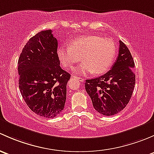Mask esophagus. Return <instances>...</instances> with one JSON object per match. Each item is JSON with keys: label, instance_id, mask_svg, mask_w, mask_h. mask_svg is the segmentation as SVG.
Here are the masks:
<instances>
[{"label": "esophagus", "instance_id": "obj_1", "mask_svg": "<svg viewBox=\"0 0 154 154\" xmlns=\"http://www.w3.org/2000/svg\"><path fill=\"white\" fill-rule=\"evenodd\" d=\"M72 77H73L74 79H77V80H79L80 82H83L84 80H85V79H82V78L79 77V76H76V75H73V76H72Z\"/></svg>", "mask_w": 154, "mask_h": 154}]
</instances>
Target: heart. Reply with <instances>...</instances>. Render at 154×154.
<instances>
[{"label":"heart","mask_w":154,"mask_h":154,"mask_svg":"<svg viewBox=\"0 0 154 154\" xmlns=\"http://www.w3.org/2000/svg\"><path fill=\"white\" fill-rule=\"evenodd\" d=\"M58 57L66 68H72L81 61L84 62L75 69L82 73H104L112 66L116 54V47L110 39L97 35H83L74 39L70 45L58 50Z\"/></svg>","instance_id":"obj_1"}]
</instances>
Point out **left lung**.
<instances>
[{
	"label": "left lung",
	"mask_w": 154,
	"mask_h": 154,
	"mask_svg": "<svg viewBox=\"0 0 154 154\" xmlns=\"http://www.w3.org/2000/svg\"><path fill=\"white\" fill-rule=\"evenodd\" d=\"M134 66L131 52L119 41L118 58L111 69L104 75L85 82V90L96 111L104 116H112L126 107L135 86Z\"/></svg>",
	"instance_id": "1"
}]
</instances>
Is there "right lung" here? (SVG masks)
Listing matches in <instances>:
<instances>
[{"mask_svg": "<svg viewBox=\"0 0 154 154\" xmlns=\"http://www.w3.org/2000/svg\"><path fill=\"white\" fill-rule=\"evenodd\" d=\"M57 49L52 30L42 31L28 41L18 62L22 97L32 111L48 119L64 110L71 76L60 66Z\"/></svg>", "mask_w": 154, "mask_h": 154, "instance_id": "obj_1", "label": "right lung"}]
</instances>
